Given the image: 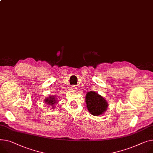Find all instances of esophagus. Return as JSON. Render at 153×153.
I'll return each mask as SVG.
<instances>
[{
  "label": "esophagus",
  "instance_id": "esophagus-1",
  "mask_svg": "<svg viewBox=\"0 0 153 153\" xmlns=\"http://www.w3.org/2000/svg\"><path fill=\"white\" fill-rule=\"evenodd\" d=\"M71 89L73 90H75L76 89H77V86L76 85H73L71 86Z\"/></svg>",
  "mask_w": 153,
  "mask_h": 153
}]
</instances>
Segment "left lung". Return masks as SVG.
Instances as JSON below:
<instances>
[{
    "mask_svg": "<svg viewBox=\"0 0 153 153\" xmlns=\"http://www.w3.org/2000/svg\"><path fill=\"white\" fill-rule=\"evenodd\" d=\"M85 98L87 109L92 115L97 116L106 111L108 108L106 101L95 91H89Z\"/></svg>",
    "mask_w": 153,
    "mask_h": 153,
    "instance_id": "8db88e82",
    "label": "left lung"
}]
</instances>
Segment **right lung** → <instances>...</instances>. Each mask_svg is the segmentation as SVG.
Returning <instances> with one entry per match:
<instances>
[{
  "label": "right lung",
  "instance_id": "right-lung-1",
  "mask_svg": "<svg viewBox=\"0 0 153 153\" xmlns=\"http://www.w3.org/2000/svg\"><path fill=\"white\" fill-rule=\"evenodd\" d=\"M45 101V103H47V104H48L49 105H53L56 103V100H55V97H50L49 98H46Z\"/></svg>",
  "mask_w": 153,
  "mask_h": 153
}]
</instances>
